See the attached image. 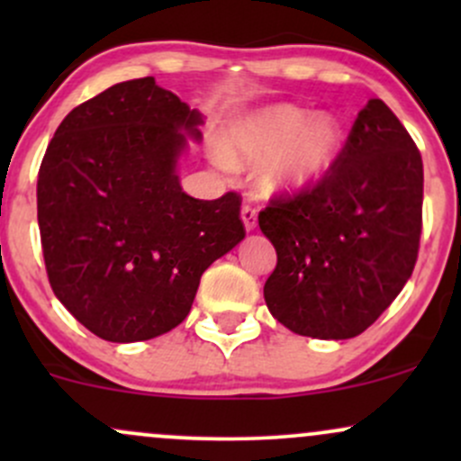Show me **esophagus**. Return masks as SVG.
<instances>
[{"label": "esophagus", "instance_id": "1", "mask_svg": "<svg viewBox=\"0 0 461 461\" xmlns=\"http://www.w3.org/2000/svg\"><path fill=\"white\" fill-rule=\"evenodd\" d=\"M240 219H242V223H245L247 231H253L258 227V212L253 205H242Z\"/></svg>", "mask_w": 461, "mask_h": 461}]
</instances>
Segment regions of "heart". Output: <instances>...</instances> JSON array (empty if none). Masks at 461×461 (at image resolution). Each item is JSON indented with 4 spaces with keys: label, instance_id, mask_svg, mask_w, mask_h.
I'll list each match as a JSON object with an SVG mask.
<instances>
[{
    "label": "heart",
    "instance_id": "heart-1",
    "mask_svg": "<svg viewBox=\"0 0 461 461\" xmlns=\"http://www.w3.org/2000/svg\"><path fill=\"white\" fill-rule=\"evenodd\" d=\"M345 128L330 113L312 114L293 104H271L231 121L221 134L219 160L256 167L260 193L294 194L330 173L340 156Z\"/></svg>",
    "mask_w": 461,
    "mask_h": 461
}]
</instances>
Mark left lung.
Segmentation results:
<instances>
[{
	"mask_svg": "<svg viewBox=\"0 0 461 461\" xmlns=\"http://www.w3.org/2000/svg\"><path fill=\"white\" fill-rule=\"evenodd\" d=\"M277 251L264 284L271 314L299 336L347 340L403 290L422 227V160L382 99L359 110L316 186L275 197L258 216Z\"/></svg>",
	"mask_w": 461,
	"mask_h": 461,
	"instance_id": "1",
	"label": "left lung"
}]
</instances>
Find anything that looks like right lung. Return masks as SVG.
I'll return each instance as SVG.
<instances>
[{
    "instance_id": "add662e5",
    "label": "right lung",
    "mask_w": 461,
    "mask_h": 461,
    "mask_svg": "<svg viewBox=\"0 0 461 461\" xmlns=\"http://www.w3.org/2000/svg\"><path fill=\"white\" fill-rule=\"evenodd\" d=\"M203 116L153 77L79 104L58 125L36 203L51 290L108 342H139L188 316L205 268L245 238L240 197H190L177 164Z\"/></svg>"
}]
</instances>
